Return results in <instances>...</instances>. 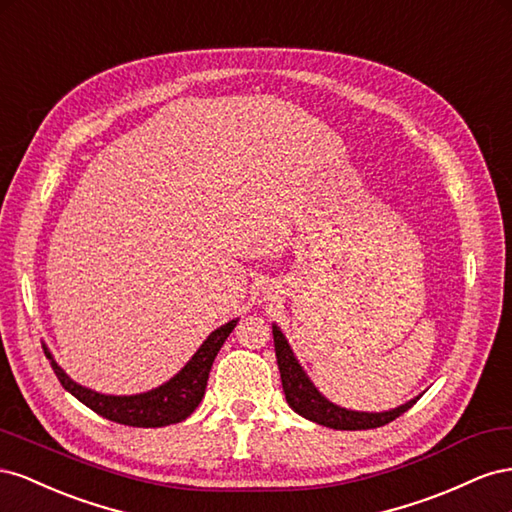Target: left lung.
Instances as JSON below:
<instances>
[{"label": "left lung", "mask_w": 512, "mask_h": 512, "mask_svg": "<svg viewBox=\"0 0 512 512\" xmlns=\"http://www.w3.org/2000/svg\"><path fill=\"white\" fill-rule=\"evenodd\" d=\"M272 337H274V352H276V362H279V371H281V382H283V392L289 407L306 420H313L317 425H324L330 429H339V431H362V429H377L384 427L388 422L397 420L401 414H405L410 407L420 399L407 401L405 405L397 407V410L390 412H379V414H369V412H352L345 410V407H339L330 403L328 399L321 397L317 388L311 384V379L306 377L302 367L298 364L294 352L283 337V332L279 326H272Z\"/></svg>", "instance_id": "left-lung-1"}]
</instances>
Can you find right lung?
<instances>
[{"label":"right lung","mask_w":512,"mask_h":512,"mask_svg":"<svg viewBox=\"0 0 512 512\" xmlns=\"http://www.w3.org/2000/svg\"><path fill=\"white\" fill-rule=\"evenodd\" d=\"M238 319H231L229 324L214 330L210 337L203 341V345L197 349V354L188 360L186 367L169 379L167 384L158 386L156 390L133 394V397H111V394H100L90 388H83L57 367V362L51 358V354L45 349L47 358L51 360L53 373L60 379V384L77 397L83 405L90 407L92 412L100 414L102 418L118 422V425L128 427H167L182 422L191 416L197 405L203 399V392L208 386V377L212 362L218 354V349L223 347L229 332L236 328Z\"/></svg>","instance_id":"1"}]
</instances>
